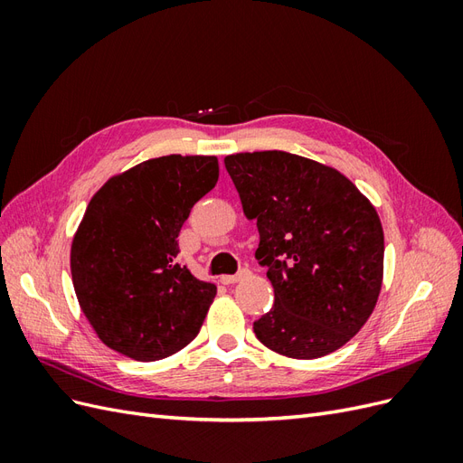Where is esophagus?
<instances>
[{"mask_svg": "<svg viewBox=\"0 0 463 463\" xmlns=\"http://www.w3.org/2000/svg\"><path fill=\"white\" fill-rule=\"evenodd\" d=\"M249 274V270L247 269H241L240 272L237 274H228V276H222V284H226V286H230V284H235V282H240V279L243 278V276H247Z\"/></svg>", "mask_w": 463, "mask_h": 463, "instance_id": "34e87169", "label": "esophagus"}]
</instances>
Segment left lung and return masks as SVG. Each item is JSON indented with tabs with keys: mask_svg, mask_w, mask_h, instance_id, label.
<instances>
[{
	"mask_svg": "<svg viewBox=\"0 0 463 463\" xmlns=\"http://www.w3.org/2000/svg\"><path fill=\"white\" fill-rule=\"evenodd\" d=\"M243 213L257 220V260L274 307L253 322L279 355L317 359L347 344L383 286L384 233L374 206L334 167L282 150L223 158Z\"/></svg>",
	"mask_w": 463,
	"mask_h": 463,
	"instance_id": "obj_1",
	"label": "left lung"
}]
</instances>
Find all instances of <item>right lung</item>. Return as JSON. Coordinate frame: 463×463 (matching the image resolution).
Here are the masks:
<instances>
[{
    "label": "right lung",
    "instance_id": "add662e5",
    "mask_svg": "<svg viewBox=\"0 0 463 463\" xmlns=\"http://www.w3.org/2000/svg\"><path fill=\"white\" fill-rule=\"evenodd\" d=\"M216 181V156L170 154L111 177L89 203L71 274L80 309L108 347L158 361L199 334L216 286L177 262V237Z\"/></svg>",
    "mask_w": 463,
    "mask_h": 463
}]
</instances>
